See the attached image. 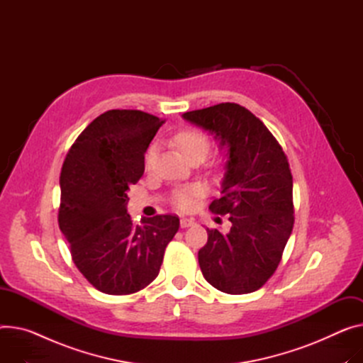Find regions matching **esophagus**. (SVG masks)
Instances as JSON below:
<instances>
[{
  "label": "esophagus",
  "instance_id": "esophagus-1",
  "mask_svg": "<svg viewBox=\"0 0 363 363\" xmlns=\"http://www.w3.org/2000/svg\"><path fill=\"white\" fill-rule=\"evenodd\" d=\"M191 225H194V220L193 219H189V218H182L180 219V227L182 228H189Z\"/></svg>",
  "mask_w": 363,
  "mask_h": 363
}]
</instances>
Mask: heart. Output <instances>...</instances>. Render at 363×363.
I'll list each match as a JSON object with an SVG mask.
<instances>
[{
    "label": "heart",
    "instance_id": "obj_1",
    "mask_svg": "<svg viewBox=\"0 0 363 363\" xmlns=\"http://www.w3.org/2000/svg\"><path fill=\"white\" fill-rule=\"evenodd\" d=\"M176 144L180 147V150L183 151V154L190 158L193 155H201L202 158H205V155L209 152L211 150V139L209 136L199 130V129H184V130H180L176 138H174ZM154 155H155V150L154 147H151L147 152V167H150L152 164V160H154ZM201 193L199 187L196 186H184V187H180L177 189L174 193H173V203L176 208L182 209V211H187L193 206L194 203V196H198V194Z\"/></svg>",
    "mask_w": 363,
    "mask_h": 363
}]
</instances>
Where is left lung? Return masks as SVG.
<instances>
[{
	"label": "left lung",
	"mask_w": 363,
	"mask_h": 363,
	"mask_svg": "<svg viewBox=\"0 0 363 363\" xmlns=\"http://www.w3.org/2000/svg\"><path fill=\"white\" fill-rule=\"evenodd\" d=\"M183 119L228 148L222 196L209 209L228 215L233 225L228 234L206 230L198 253L203 277L220 292H255L281 263L294 228L288 158L264 123L237 103L186 111Z\"/></svg>",
	"instance_id": "obj_1"
}]
</instances>
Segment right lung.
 Returning a JSON list of instances; mask_svg holds the SVG:
<instances>
[{
    "label": "right lung",
    "instance_id": "obj_1",
    "mask_svg": "<svg viewBox=\"0 0 363 363\" xmlns=\"http://www.w3.org/2000/svg\"><path fill=\"white\" fill-rule=\"evenodd\" d=\"M162 119L141 110H108L75 139L60 177V228L72 262L100 292L129 295L158 276L176 215L143 218L126 211L128 190L143 177L144 154Z\"/></svg>",
    "mask_w": 363,
    "mask_h": 363
}]
</instances>
